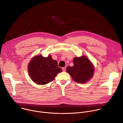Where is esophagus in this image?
Returning <instances> with one entry per match:
<instances>
[{
	"label": "esophagus",
	"mask_w": 123,
	"mask_h": 123,
	"mask_svg": "<svg viewBox=\"0 0 123 123\" xmlns=\"http://www.w3.org/2000/svg\"><path fill=\"white\" fill-rule=\"evenodd\" d=\"M62 70H63V72L66 71V67H63V68H62Z\"/></svg>",
	"instance_id": "1"
}]
</instances>
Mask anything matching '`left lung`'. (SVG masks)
Returning a JSON list of instances; mask_svg holds the SVG:
<instances>
[{
	"mask_svg": "<svg viewBox=\"0 0 123 123\" xmlns=\"http://www.w3.org/2000/svg\"><path fill=\"white\" fill-rule=\"evenodd\" d=\"M74 64L73 67H68L66 70L74 81L79 83H84L92 77L93 66L87 57L85 56L75 57Z\"/></svg>",
	"mask_w": 123,
	"mask_h": 123,
	"instance_id": "1",
	"label": "left lung"
}]
</instances>
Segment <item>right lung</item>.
<instances>
[{
    "label": "right lung",
    "mask_w": 123,
    "mask_h": 123,
    "mask_svg": "<svg viewBox=\"0 0 123 123\" xmlns=\"http://www.w3.org/2000/svg\"><path fill=\"white\" fill-rule=\"evenodd\" d=\"M62 71L57 62L50 55L47 57L39 55L33 57L28 65V72L31 80L37 84H47L53 80Z\"/></svg>",
    "instance_id": "1"
}]
</instances>
